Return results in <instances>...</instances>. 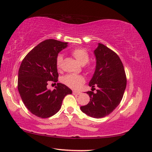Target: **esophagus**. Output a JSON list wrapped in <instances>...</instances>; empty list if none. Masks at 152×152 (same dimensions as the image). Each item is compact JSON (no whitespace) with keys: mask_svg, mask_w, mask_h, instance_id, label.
Returning <instances> with one entry per match:
<instances>
[{"mask_svg":"<svg viewBox=\"0 0 152 152\" xmlns=\"http://www.w3.org/2000/svg\"><path fill=\"white\" fill-rule=\"evenodd\" d=\"M72 93H73L74 95H79L80 94V92H76V91H73Z\"/></svg>","mask_w":152,"mask_h":152,"instance_id":"34e87169","label":"esophagus"}]
</instances>
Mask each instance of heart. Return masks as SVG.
<instances>
[{
  "label": "heart",
  "instance_id": "obj_1",
  "mask_svg": "<svg viewBox=\"0 0 152 152\" xmlns=\"http://www.w3.org/2000/svg\"><path fill=\"white\" fill-rule=\"evenodd\" d=\"M72 54L78 63L82 66L86 64L89 61V55L88 52L83 48H76L72 50ZM63 63V56L61 54H58L56 57V66L58 69L61 67ZM90 69V67H87ZM85 79L83 76L67 74L62 78V83L73 89H78L85 83Z\"/></svg>",
  "mask_w": 152,
  "mask_h": 152
}]
</instances>
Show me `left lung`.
<instances>
[{"instance_id": "1", "label": "left lung", "mask_w": 152, "mask_h": 152, "mask_svg": "<svg viewBox=\"0 0 152 152\" xmlns=\"http://www.w3.org/2000/svg\"><path fill=\"white\" fill-rule=\"evenodd\" d=\"M96 68L89 86L99 88L97 93L88 91L90 102L80 107L82 112L95 118L109 115L120 104L126 86V77L120 57L104 45L99 43L94 50Z\"/></svg>"}]
</instances>
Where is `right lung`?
<instances>
[{
  "instance_id": "add662e5",
  "label": "right lung",
  "mask_w": 152,
  "mask_h": 152,
  "mask_svg": "<svg viewBox=\"0 0 152 152\" xmlns=\"http://www.w3.org/2000/svg\"><path fill=\"white\" fill-rule=\"evenodd\" d=\"M67 46V42L57 40H44L31 50L21 62L18 91L25 106L38 117L46 118L56 114L64 98L72 93L61 83H57L53 91L47 87L50 82L58 81L56 57Z\"/></svg>"
}]
</instances>
